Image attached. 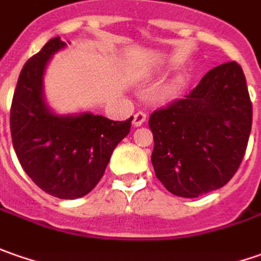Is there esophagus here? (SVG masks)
<instances>
[{"label": "esophagus", "instance_id": "34e87169", "mask_svg": "<svg viewBox=\"0 0 261 261\" xmlns=\"http://www.w3.org/2000/svg\"><path fill=\"white\" fill-rule=\"evenodd\" d=\"M146 118H147L146 113H141V111H139L137 114H134V117H133V125H134V127H140V125H143L144 121H146Z\"/></svg>", "mask_w": 261, "mask_h": 261}]
</instances>
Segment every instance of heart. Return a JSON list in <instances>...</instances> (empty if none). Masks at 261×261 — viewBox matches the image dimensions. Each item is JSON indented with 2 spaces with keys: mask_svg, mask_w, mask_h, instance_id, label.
<instances>
[{
  "mask_svg": "<svg viewBox=\"0 0 261 261\" xmlns=\"http://www.w3.org/2000/svg\"><path fill=\"white\" fill-rule=\"evenodd\" d=\"M179 88H180V81H179V79H176V81L170 82V84L165 88V94L173 95L175 92H177V89H179Z\"/></svg>",
  "mask_w": 261,
  "mask_h": 261,
  "instance_id": "heart-1",
  "label": "heart"
}]
</instances>
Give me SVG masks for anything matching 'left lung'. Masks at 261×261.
I'll return each mask as SVG.
<instances>
[{"instance_id": "left-lung-1", "label": "left lung", "mask_w": 261, "mask_h": 261, "mask_svg": "<svg viewBox=\"0 0 261 261\" xmlns=\"http://www.w3.org/2000/svg\"><path fill=\"white\" fill-rule=\"evenodd\" d=\"M251 120L241 66L228 62L211 69L184 99L150 115L158 179L182 198L222 188L244 158Z\"/></svg>"}]
</instances>
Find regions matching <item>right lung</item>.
Instances as JSON below:
<instances>
[{
  "instance_id": "add662e5",
  "label": "right lung",
  "mask_w": 261,
  "mask_h": 261,
  "mask_svg": "<svg viewBox=\"0 0 261 261\" xmlns=\"http://www.w3.org/2000/svg\"><path fill=\"white\" fill-rule=\"evenodd\" d=\"M68 44L50 39L27 60L14 92L10 127L15 154L40 189L60 199L82 198L101 180L114 148L128 133L127 121L92 113L58 114L44 98V73Z\"/></svg>"
}]
</instances>
